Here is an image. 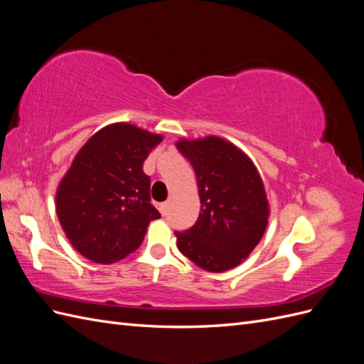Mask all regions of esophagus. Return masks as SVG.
Segmentation results:
<instances>
[{"label": "esophagus", "mask_w": 364, "mask_h": 364, "mask_svg": "<svg viewBox=\"0 0 364 364\" xmlns=\"http://www.w3.org/2000/svg\"><path fill=\"white\" fill-rule=\"evenodd\" d=\"M167 209H168V202H164V203L159 205V211H161L162 215L167 214Z\"/></svg>", "instance_id": "1"}]
</instances>
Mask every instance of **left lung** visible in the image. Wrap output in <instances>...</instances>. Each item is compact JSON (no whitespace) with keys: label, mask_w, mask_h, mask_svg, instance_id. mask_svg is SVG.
Returning a JSON list of instances; mask_svg holds the SVG:
<instances>
[{"label":"left lung","mask_w":364,"mask_h":364,"mask_svg":"<svg viewBox=\"0 0 364 364\" xmlns=\"http://www.w3.org/2000/svg\"><path fill=\"white\" fill-rule=\"evenodd\" d=\"M196 171L200 214L193 228L174 232L182 255L206 272L243 262L269 225L270 208L255 164L232 142L209 135L176 142Z\"/></svg>","instance_id":"left-lung-1"}]
</instances>
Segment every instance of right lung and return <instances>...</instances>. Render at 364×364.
I'll return each instance as SVG.
<instances>
[{
  "label": "right lung",
  "mask_w": 364,
  "mask_h": 364,
  "mask_svg": "<svg viewBox=\"0 0 364 364\" xmlns=\"http://www.w3.org/2000/svg\"><path fill=\"white\" fill-rule=\"evenodd\" d=\"M162 135L129 123L109 124L87 139L59 182L56 213L73 247L112 264L136 250L151 220L150 178L142 170Z\"/></svg>",
  "instance_id": "right-lung-1"
}]
</instances>
